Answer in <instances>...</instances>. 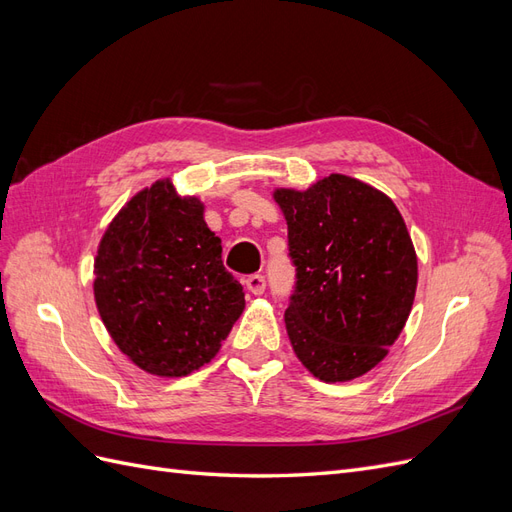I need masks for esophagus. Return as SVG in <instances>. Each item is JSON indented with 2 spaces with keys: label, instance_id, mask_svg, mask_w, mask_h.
I'll return each mask as SVG.
<instances>
[{
  "label": "esophagus",
  "instance_id": "obj_1",
  "mask_svg": "<svg viewBox=\"0 0 512 512\" xmlns=\"http://www.w3.org/2000/svg\"><path fill=\"white\" fill-rule=\"evenodd\" d=\"M243 284L252 294H262L267 288V282H265V277H262V275H247Z\"/></svg>",
  "mask_w": 512,
  "mask_h": 512
}]
</instances>
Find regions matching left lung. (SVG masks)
Listing matches in <instances>:
<instances>
[{
  "instance_id": "obj_1",
  "label": "left lung",
  "mask_w": 512,
  "mask_h": 512,
  "mask_svg": "<svg viewBox=\"0 0 512 512\" xmlns=\"http://www.w3.org/2000/svg\"><path fill=\"white\" fill-rule=\"evenodd\" d=\"M297 282L284 314L299 361L324 382L376 367L410 316L416 254L389 196L346 175L277 190Z\"/></svg>"
}]
</instances>
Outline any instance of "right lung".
Returning <instances> with one entry per match:
<instances>
[{"instance_id":"1","label":"right lung","mask_w":512,"mask_h":512,"mask_svg":"<svg viewBox=\"0 0 512 512\" xmlns=\"http://www.w3.org/2000/svg\"><path fill=\"white\" fill-rule=\"evenodd\" d=\"M104 327L149 374L179 378L218 354L245 307L198 198L173 183L138 192L106 228L94 265Z\"/></svg>"}]
</instances>
